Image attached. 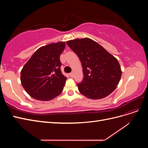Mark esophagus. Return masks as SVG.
<instances>
[{
	"label": "esophagus",
	"mask_w": 148,
	"mask_h": 148,
	"mask_svg": "<svg viewBox=\"0 0 148 148\" xmlns=\"http://www.w3.org/2000/svg\"><path fill=\"white\" fill-rule=\"evenodd\" d=\"M69 75H70V77H71V78H73V73H70V74H69Z\"/></svg>",
	"instance_id": "34e87169"
}]
</instances>
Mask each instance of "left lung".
<instances>
[{"label": "left lung", "mask_w": 148, "mask_h": 148, "mask_svg": "<svg viewBox=\"0 0 148 148\" xmlns=\"http://www.w3.org/2000/svg\"><path fill=\"white\" fill-rule=\"evenodd\" d=\"M66 44L82 62L84 77L77 83L79 91L92 99L104 98L112 92L122 75L117 59L91 39H76Z\"/></svg>", "instance_id": "8db88e82"}]
</instances>
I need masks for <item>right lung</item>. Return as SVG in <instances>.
Wrapping results in <instances>:
<instances>
[{
    "label": "right lung",
    "instance_id": "add662e5",
    "mask_svg": "<svg viewBox=\"0 0 148 148\" xmlns=\"http://www.w3.org/2000/svg\"><path fill=\"white\" fill-rule=\"evenodd\" d=\"M64 42L38 49L21 71V82L28 95L39 101H49L63 91L66 77L62 73L60 56Z\"/></svg>",
    "mask_w": 148,
    "mask_h": 148
}]
</instances>
